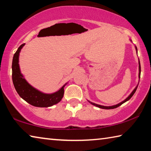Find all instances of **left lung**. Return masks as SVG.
<instances>
[{"label":"left lung","instance_id":"left-lung-1","mask_svg":"<svg viewBox=\"0 0 151 151\" xmlns=\"http://www.w3.org/2000/svg\"><path fill=\"white\" fill-rule=\"evenodd\" d=\"M131 40V41L132 42V40ZM135 49H136V50H137V48L136 46H135ZM139 79H140V60H139ZM138 85H139V84H138V85H137L136 87L134 88V90L132 91V93L129 94V96H128L127 99H125L124 101H122V102H121V103H119V104H115V105H112V106H107L100 105V104H96V103H92V102L89 101H88V102H89V103H90L91 104H93V105L95 106H96V107H99V108H100V109H116V108H117V107H119V106H121V104H123V103H124L125 102H127V101H129V100H130V99H131V97H132V96H133V94H134L135 92H136L137 89V87H138Z\"/></svg>","mask_w":151,"mask_h":151}]
</instances>
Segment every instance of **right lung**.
Listing matches in <instances>:
<instances>
[{
	"instance_id": "add662e5",
	"label": "right lung",
	"mask_w": 151,
	"mask_h": 151,
	"mask_svg": "<svg viewBox=\"0 0 151 151\" xmlns=\"http://www.w3.org/2000/svg\"><path fill=\"white\" fill-rule=\"evenodd\" d=\"M24 43L20 46L14 53L12 63V78L14 88L22 99L31 105L37 107H49L59 103L64 95V85L55 93L47 94L37 90L28 83L20 72L19 66V55Z\"/></svg>"
}]
</instances>
